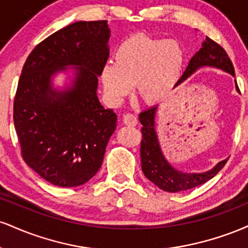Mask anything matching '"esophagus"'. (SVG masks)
I'll return each mask as SVG.
<instances>
[{"label":"esophagus","instance_id":"1","mask_svg":"<svg viewBox=\"0 0 248 248\" xmlns=\"http://www.w3.org/2000/svg\"><path fill=\"white\" fill-rule=\"evenodd\" d=\"M124 124L130 127L136 126L138 124V118L132 113H127V114L124 115Z\"/></svg>","mask_w":248,"mask_h":248}]
</instances>
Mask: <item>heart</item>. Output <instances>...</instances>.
Wrapping results in <instances>:
<instances>
[{"label": "heart", "mask_w": 248, "mask_h": 248, "mask_svg": "<svg viewBox=\"0 0 248 248\" xmlns=\"http://www.w3.org/2000/svg\"><path fill=\"white\" fill-rule=\"evenodd\" d=\"M186 53L179 42L136 33L116 47L114 62L101 69V82L113 101H120L136 85L142 100H163L181 78Z\"/></svg>", "instance_id": "heart-1"}]
</instances>
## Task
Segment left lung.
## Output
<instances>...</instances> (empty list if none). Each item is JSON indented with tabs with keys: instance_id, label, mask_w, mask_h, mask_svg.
I'll use <instances>...</instances> for the list:
<instances>
[{
	"instance_id": "left-lung-1",
	"label": "left lung",
	"mask_w": 248,
	"mask_h": 248,
	"mask_svg": "<svg viewBox=\"0 0 248 248\" xmlns=\"http://www.w3.org/2000/svg\"><path fill=\"white\" fill-rule=\"evenodd\" d=\"M202 66L218 67V69L226 71L230 75L234 76L233 64L230 57L227 56L226 51L218 43L212 41L209 37H206L205 42L203 43V46L199 49L198 52L190 59L189 65L179 78L177 85L183 82L187 77L191 76L196 70H198ZM235 85H237V82H235ZM237 91L239 92L238 85ZM156 108L157 107L149 108L139 115L141 124L143 126L141 128L142 140L140 153L142 171H143L144 176L150 182H153L155 186L168 192L186 191V190L202 186L209 179L215 177L223 169L227 160L219 162L212 170L203 173L181 172L173 169L168 163L161 152L157 135H156L155 128H154L155 127L154 126L155 124L154 119H155Z\"/></svg>"
}]
</instances>
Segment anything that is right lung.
<instances>
[{
	"label": "right lung",
	"instance_id": "1",
	"mask_svg": "<svg viewBox=\"0 0 248 248\" xmlns=\"http://www.w3.org/2000/svg\"><path fill=\"white\" fill-rule=\"evenodd\" d=\"M110 31L106 21L76 22L45 38L28 56L19 77L14 124L25 163L53 186H79L100 169L116 114L96 96ZM77 67L74 86L59 93L50 78Z\"/></svg>",
	"mask_w": 248,
	"mask_h": 248
}]
</instances>
